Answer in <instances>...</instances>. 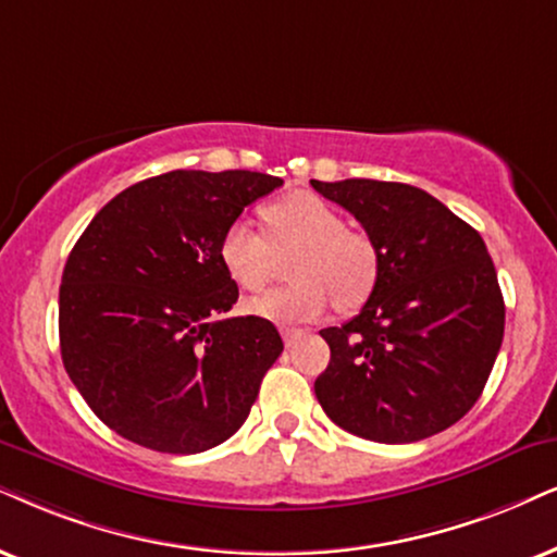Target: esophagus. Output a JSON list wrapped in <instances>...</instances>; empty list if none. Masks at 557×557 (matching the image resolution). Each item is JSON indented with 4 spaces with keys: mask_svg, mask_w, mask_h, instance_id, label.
I'll return each instance as SVG.
<instances>
[{
    "mask_svg": "<svg viewBox=\"0 0 557 557\" xmlns=\"http://www.w3.org/2000/svg\"><path fill=\"white\" fill-rule=\"evenodd\" d=\"M300 336H306V329H295V326H285L283 329V339H285L287 347H293V344L298 342Z\"/></svg>",
    "mask_w": 557,
    "mask_h": 557,
    "instance_id": "esophagus-1",
    "label": "esophagus"
}]
</instances>
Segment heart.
I'll list each match as a JSON object with an SVG mask.
<instances>
[{
    "instance_id": "b5f03b06",
    "label": "heart",
    "mask_w": 557,
    "mask_h": 557,
    "mask_svg": "<svg viewBox=\"0 0 557 557\" xmlns=\"http://www.w3.org/2000/svg\"><path fill=\"white\" fill-rule=\"evenodd\" d=\"M267 236L246 218L231 221L218 242V259L246 293L262 290L272 272V249L298 246L287 262L290 285L249 302V311L274 323L311 321L334 302L351 311L368 300L377 280V251L360 231L344 226L331 202L313 193H293L262 208Z\"/></svg>"
}]
</instances>
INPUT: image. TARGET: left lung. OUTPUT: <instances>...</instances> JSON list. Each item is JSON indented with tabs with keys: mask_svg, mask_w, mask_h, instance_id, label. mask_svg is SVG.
Masks as SVG:
<instances>
[{
	"mask_svg": "<svg viewBox=\"0 0 557 557\" xmlns=\"http://www.w3.org/2000/svg\"><path fill=\"white\" fill-rule=\"evenodd\" d=\"M377 251L368 302L321 329L331 349L315 398L336 426L406 445L445 432L481 398L504 339V295L481 234L424 189L311 180Z\"/></svg>",
	"mask_w": 557,
	"mask_h": 557,
	"instance_id": "left-lung-1",
	"label": "left lung"
}]
</instances>
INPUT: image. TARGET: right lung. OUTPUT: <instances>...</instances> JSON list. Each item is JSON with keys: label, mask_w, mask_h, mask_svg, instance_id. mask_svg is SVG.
Wrapping results in <instances>:
<instances>
[{"label": "right lung", "mask_w": 557, "mask_h": 557, "mask_svg": "<svg viewBox=\"0 0 557 557\" xmlns=\"http://www.w3.org/2000/svg\"><path fill=\"white\" fill-rule=\"evenodd\" d=\"M272 174H159L91 218L59 290L61 360L91 411L125 440L195 455L238 432L283 351L272 321L226 313L238 287L218 242Z\"/></svg>", "instance_id": "right-lung-1"}]
</instances>
